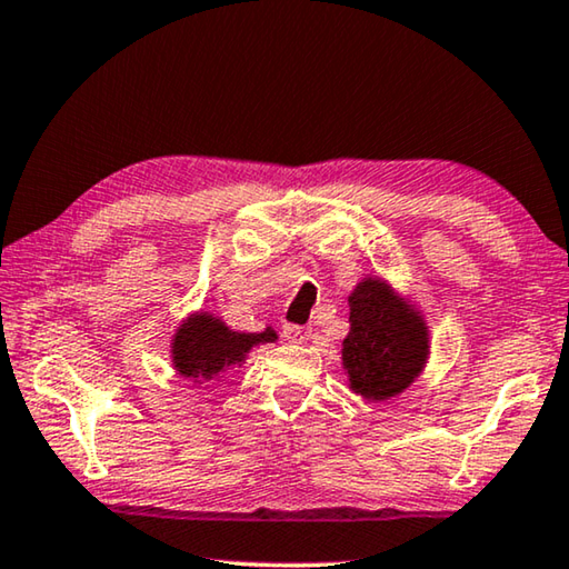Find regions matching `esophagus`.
<instances>
[{
  "label": "esophagus",
  "instance_id": "34e87169",
  "mask_svg": "<svg viewBox=\"0 0 569 569\" xmlns=\"http://www.w3.org/2000/svg\"><path fill=\"white\" fill-rule=\"evenodd\" d=\"M283 339L291 343H308V339H311V329H303V326H283Z\"/></svg>",
  "mask_w": 569,
  "mask_h": 569
}]
</instances>
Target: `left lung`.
I'll use <instances>...</instances> for the list:
<instances>
[{
	"mask_svg": "<svg viewBox=\"0 0 569 569\" xmlns=\"http://www.w3.org/2000/svg\"><path fill=\"white\" fill-rule=\"evenodd\" d=\"M349 336L341 369L363 401L399 397L427 369L431 336L417 303L381 276H366L349 296Z\"/></svg>",
	"mask_w": 569,
	"mask_h": 569,
	"instance_id": "left-lung-1",
	"label": "left lung"
}]
</instances>
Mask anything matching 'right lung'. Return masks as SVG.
<instances>
[{"mask_svg":"<svg viewBox=\"0 0 569 569\" xmlns=\"http://www.w3.org/2000/svg\"><path fill=\"white\" fill-rule=\"evenodd\" d=\"M278 333L266 326L258 333L236 331L213 311H192L178 323L170 339V361L176 373L192 383L220 379V373L243 366L253 346L276 343Z\"/></svg>","mask_w":569,"mask_h":569,"instance_id":"add662e5","label":"right lung"}]
</instances>
